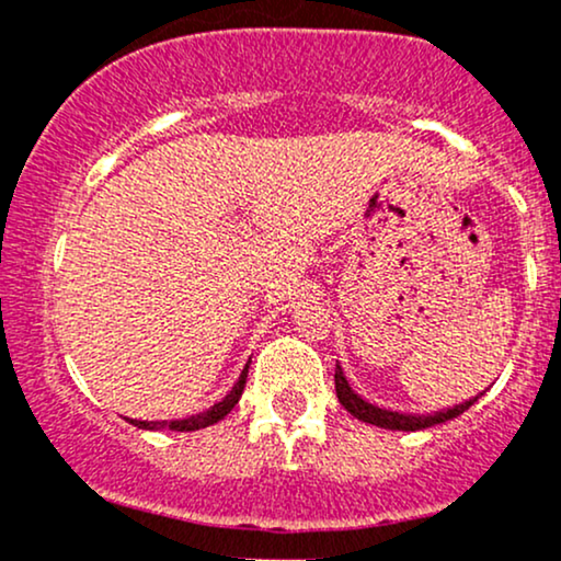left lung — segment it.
I'll return each instance as SVG.
<instances>
[{
	"label": "left lung",
	"mask_w": 561,
	"mask_h": 561,
	"mask_svg": "<svg viewBox=\"0 0 561 561\" xmlns=\"http://www.w3.org/2000/svg\"><path fill=\"white\" fill-rule=\"evenodd\" d=\"M334 390H337L340 403H343L345 409L356 416V420H362L366 424H375V427H385V430H403V433H416V430H427V427H433V424H443V422L454 420V416L465 414L469 405H472L482 396L480 392V396L469 398V401L454 405V409L435 411V414H427V416L424 414H398V411L377 409V405L366 403L362 396H356L351 385H347L340 364H337V369H334Z\"/></svg>",
	"instance_id": "obj_1"
}]
</instances>
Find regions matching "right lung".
Wrapping results in <instances>:
<instances>
[{"mask_svg":"<svg viewBox=\"0 0 561 561\" xmlns=\"http://www.w3.org/2000/svg\"><path fill=\"white\" fill-rule=\"evenodd\" d=\"M248 369H250V362L244 364L240 379H237L234 388L227 392V398L210 405V409L203 411V414L186 416V420H173V422H141V420H128V422L139 430H176V433H192V430H203L208 427V424H216L218 420H224L231 409H234L237 401H240L244 382H248Z\"/></svg>","mask_w":561,"mask_h":561,"instance_id":"add662e5","label":"right lung"}]
</instances>
